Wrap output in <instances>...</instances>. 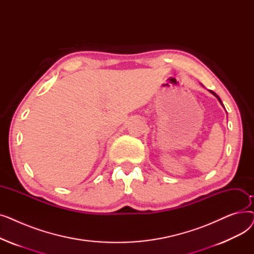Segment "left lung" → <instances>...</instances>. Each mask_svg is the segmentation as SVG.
<instances>
[{
  "mask_svg": "<svg viewBox=\"0 0 254 254\" xmlns=\"http://www.w3.org/2000/svg\"><path fill=\"white\" fill-rule=\"evenodd\" d=\"M202 86H203V85H202ZM209 91H210V92H211V93H212V95H213V96H215V97H216V98H217V100H218V101H219V103H220V104H221V105H222V107H223V108H224V106H223V104H222V102H221V100H220V98H219V97H218V96H217V95H216V93H215V92H214V91H212V90H209Z\"/></svg>",
  "mask_w": 254,
  "mask_h": 254,
  "instance_id": "left-lung-1",
  "label": "left lung"
}]
</instances>
